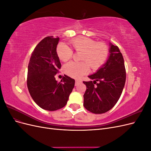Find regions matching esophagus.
<instances>
[{"instance_id":"esophagus-1","label":"esophagus","mask_w":151,"mask_h":151,"mask_svg":"<svg viewBox=\"0 0 151 151\" xmlns=\"http://www.w3.org/2000/svg\"><path fill=\"white\" fill-rule=\"evenodd\" d=\"M81 83V81L80 80H76V83H75V85L76 86H77L79 83Z\"/></svg>"}]
</instances>
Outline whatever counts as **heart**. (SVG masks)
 Instances as JSON below:
<instances>
[{"mask_svg": "<svg viewBox=\"0 0 151 151\" xmlns=\"http://www.w3.org/2000/svg\"><path fill=\"white\" fill-rule=\"evenodd\" d=\"M70 43L77 52H81L80 60L71 62L63 68L65 74L73 78H80L88 74L89 67L93 70H98L106 62L109 57V49L106 43L96 41L86 36H79L72 39ZM59 60L65 62L73 56L72 50L64 43H59L56 49Z\"/></svg>", "mask_w": 151, "mask_h": 151, "instance_id": "1", "label": "heart"}]
</instances>
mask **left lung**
Segmentation results:
<instances>
[{"mask_svg":"<svg viewBox=\"0 0 151 151\" xmlns=\"http://www.w3.org/2000/svg\"><path fill=\"white\" fill-rule=\"evenodd\" d=\"M109 53L106 63L95 74L88 76L93 81H83L86 86L84 106L94 114L110 110L120 99L125 84L126 70L122 53L112 44Z\"/></svg>","mask_w":151,"mask_h":151,"instance_id":"obj_1","label":"left lung"}]
</instances>
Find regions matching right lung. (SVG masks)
Here are the masks:
<instances>
[{
	"mask_svg": "<svg viewBox=\"0 0 151 151\" xmlns=\"http://www.w3.org/2000/svg\"><path fill=\"white\" fill-rule=\"evenodd\" d=\"M59 38L50 36L36 45L28 64L27 86L34 101L45 110L55 111L64 107L75 84L66 75L61 82L55 80L61 63L56 52Z\"/></svg>",
	"mask_w": 151,
	"mask_h": 151,
	"instance_id": "1",
	"label": "right lung"
}]
</instances>
